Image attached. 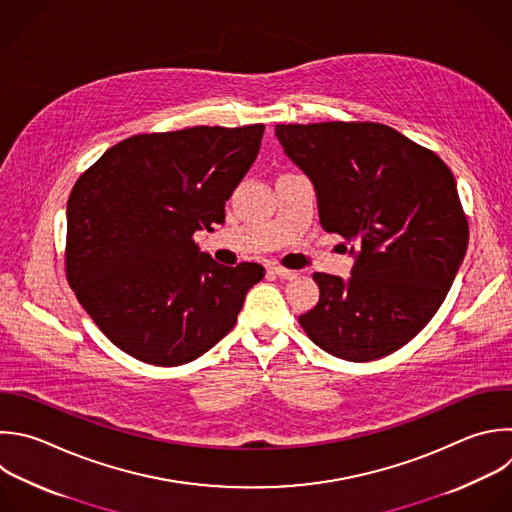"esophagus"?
Segmentation results:
<instances>
[{
    "label": "esophagus",
    "mask_w": 512,
    "mask_h": 512,
    "mask_svg": "<svg viewBox=\"0 0 512 512\" xmlns=\"http://www.w3.org/2000/svg\"><path fill=\"white\" fill-rule=\"evenodd\" d=\"M271 271L279 277V279H295L299 273L297 271H291V269H285V267H279V265H273Z\"/></svg>",
    "instance_id": "34e87169"
}]
</instances>
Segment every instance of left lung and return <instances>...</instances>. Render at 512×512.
<instances>
[{"mask_svg": "<svg viewBox=\"0 0 512 512\" xmlns=\"http://www.w3.org/2000/svg\"><path fill=\"white\" fill-rule=\"evenodd\" d=\"M275 134L313 185L321 227L356 243L348 279L313 273L319 301L301 327L348 362L400 350L434 317L466 255L450 168L376 122L277 124Z\"/></svg>", "mask_w": 512, "mask_h": 512, "instance_id": "8db88e82", "label": "left lung"}]
</instances>
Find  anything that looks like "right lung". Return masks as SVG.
I'll return each mask as SVG.
<instances>
[{
	"label": "right lung",
	"mask_w": 512,
	"mask_h": 512,
	"mask_svg": "<svg viewBox=\"0 0 512 512\" xmlns=\"http://www.w3.org/2000/svg\"><path fill=\"white\" fill-rule=\"evenodd\" d=\"M263 124L136 134L76 181L66 207V275L114 346L152 366L197 360L237 321L265 269L227 267L193 235L225 223Z\"/></svg>",
	"instance_id": "right-lung-1"
}]
</instances>
